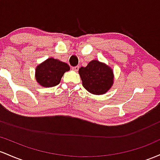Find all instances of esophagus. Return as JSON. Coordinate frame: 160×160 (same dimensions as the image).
I'll use <instances>...</instances> for the list:
<instances>
[{"mask_svg": "<svg viewBox=\"0 0 160 160\" xmlns=\"http://www.w3.org/2000/svg\"><path fill=\"white\" fill-rule=\"evenodd\" d=\"M72 70L75 71V72H77V71L78 70V69H79V66H73V67H72Z\"/></svg>", "mask_w": 160, "mask_h": 160, "instance_id": "1", "label": "esophagus"}]
</instances>
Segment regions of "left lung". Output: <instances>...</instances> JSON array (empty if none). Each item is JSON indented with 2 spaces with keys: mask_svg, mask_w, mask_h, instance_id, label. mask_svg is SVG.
<instances>
[{
  "mask_svg": "<svg viewBox=\"0 0 160 160\" xmlns=\"http://www.w3.org/2000/svg\"><path fill=\"white\" fill-rule=\"evenodd\" d=\"M78 73L83 87L91 94H104L113 83L112 69L96 60L91 61L86 67H81Z\"/></svg>",
  "mask_w": 160,
  "mask_h": 160,
  "instance_id": "8db88e82",
  "label": "left lung"
}]
</instances>
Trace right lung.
Instances as JSON below:
<instances>
[{
    "instance_id": "right-lung-1",
    "label": "right lung",
    "mask_w": 160,
    "mask_h": 160,
    "mask_svg": "<svg viewBox=\"0 0 160 160\" xmlns=\"http://www.w3.org/2000/svg\"><path fill=\"white\" fill-rule=\"evenodd\" d=\"M66 62L53 58H49L38 66L35 70L37 82L43 87H54L60 82L64 72L69 70Z\"/></svg>"
}]
</instances>
